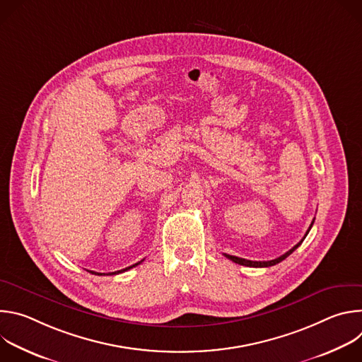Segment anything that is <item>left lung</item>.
<instances>
[{"instance_id": "8db88e82", "label": "left lung", "mask_w": 362, "mask_h": 362, "mask_svg": "<svg viewBox=\"0 0 362 362\" xmlns=\"http://www.w3.org/2000/svg\"><path fill=\"white\" fill-rule=\"evenodd\" d=\"M315 221V219H314ZM314 221H313V223H311V226H309V229L306 230V233H305V236L302 238V240L300 242H298L292 249H289L286 253H284V255H281L279 257H276V259H272V261H249V259H243V257H238V256H233V255H228V253H223L228 259H230L232 262H235V264H239V265H243V267H253V268H268V267H274V265H276V264H279V262H282L284 259H286V257L303 242V239L306 238V235L309 233V230H311V228H313V225H314Z\"/></svg>"}]
</instances>
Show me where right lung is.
Here are the masks:
<instances>
[{
    "mask_svg": "<svg viewBox=\"0 0 362 362\" xmlns=\"http://www.w3.org/2000/svg\"><path fill=\"white\" fill-rule=\"evenodd\" d=\"M140 262H143V261H140ZM140 262H137V264H134V265H132V267H129V268H126V269H122V271H117V272H112V274H109V275H116V274H122V272H126V271H129V269H132L133 267H137ZM91 274H94V275H105V274H98V272H93V271H90Z\"/></svg>",
    "mask_w": 362,
    "mask_h": 362,
    "instance_id": "obj_1",
    "label": "right lung"
}]
</instances>
